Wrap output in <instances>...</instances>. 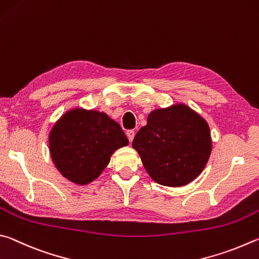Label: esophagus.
<instances>
[{
    "label": "esophagus",
    "mask_w": 259,
    "mask_h": 259,
    "mask_svg": "<svg viewBox=\"0 0 259 259\" xmlns=\"http://www.w3.org/2000/svg\"><path fill=\"white\" fill-rule=\"evenodd\" d=\"M126 135H127V138H128L130 142H132V141H133V139H134V135H135L134 131H133V130H131V131H127V132H126Z\"/></svg>",
    "instance_id": "1"
}]
</instances>
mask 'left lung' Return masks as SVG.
Wrapping results in <instances>:
<instances>
[{
	"mask_svg": "<svg viewBox=\"0 0 259 259\" xmlns=\"http://www.w3.org/2000/svg\"><path fill=\"white\" fill-rule=\"evenodd\" d=\"M132 146L155 182L183 187L200 175L209 159V126L187 104L176 103L149 113Z\"/></svg>",
	"mask_w": 259,
	"mask_h": 259,
	"instance_id": "obj_1",
	"label": "left lung"
}]
</instances>
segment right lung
Wrapping results in <instances>:
<instances>
[{
  "label": "right lung",
  "mask_w": 259,
  "mask_h": 259,
  "mask_svg": "<svg viewBox=\"0 0 259 259\" xmlns=\"http://www.w3.org/2000/svg\"><path fill=\"white\" fill-rule=\"evenodd\" d=\"M128 144L117 121L106 112L72 108L50 131V155L56 168L70 182L86 185L98 179L112 153Z\"/></svg>",
  "instance_id": "obj_1"
}]
</instances>
